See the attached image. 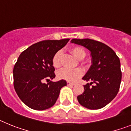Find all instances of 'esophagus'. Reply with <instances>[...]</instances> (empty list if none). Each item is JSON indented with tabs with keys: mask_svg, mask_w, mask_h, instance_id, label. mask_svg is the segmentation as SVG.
I'll list each match as a JSON object with an SVG mask.
<instances>
[{
	"mask_svg": "<svg viewBox=\"0 0 131 131\" xmlns=\"http://www.w3.org/2000/svg\"><path fill=\"white\" fill-rule=\"evenodd\" d=\"M67 84H68V85H70V86H73V85H75V83L68 81L67 82Z\"/></svg>",
	"mask_w": 131,
	"mask_h": 131,
	"instance_id": "esophagus-1",
	"label": "esophagus"
}]
</instances>
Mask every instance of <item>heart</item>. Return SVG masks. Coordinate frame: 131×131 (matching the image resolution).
I'll return each instance as SVG.
<instances>
[{
  "instance_id": "heart-1",
  "label": "heart",
  "mask_w": 131,
  "mask_h": 131,
  "mask_svg": "<svg viewBox=\"0 0 131 131\" xmlns=\"http://www.w3.org/2000/svg\"><path fill=\"white\" fill-rule=\"evenodd\" d=\"M71 54L78 60L84 58L86 56V52L82 47L75 46L69 49ZM61 58H62V51L58 50L53 56L52 59L53 66L55 68H59L61 66ZM83 75V71L80 68L75 69H66L63 68L58 71L57 77L60 79L68 81L69 82H74L75 81Z\"/></svg>"
}]
</instances>
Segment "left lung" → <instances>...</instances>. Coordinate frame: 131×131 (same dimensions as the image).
Here are the masks:
<instances>
[{"label":"left lung","instance_id":"8db88e82","mask_svg":"<svg viewBox=\"0 0 131 131\" xmlns=\"http://www.w3.org/2000/svg\"><path fill=\"white\" fill-rule=\"evenodd\" d=\"M91 51L92 64L83 79L90 83L84 85V92L77 96L81 106L98 110L108 104L116 96L121 81L119 58L105 44L89 39L71 40Z\"/></svg>","mask_w":131,"mask_h":131}]
</instances>
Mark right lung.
<instances>
[{
  "label": "right lung",
  "instance_id": "1",
  "mask_svg": "<svg viewBox=\"0 0 131 131\" xmlns=\"http://www.w3.org/2000/svg\"><path fill=\"white\" fill-rule=\"evenodd\" d=\"M69 39L45 40L33 44L21 53L13 69L14 86L21 100L35 110H45L54 105L65 80L55 78L53 56L68 43Z\"/></svg>",
  "mask_w": 131,
  "mask_h": 131
}]
</instances>
